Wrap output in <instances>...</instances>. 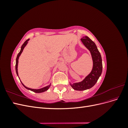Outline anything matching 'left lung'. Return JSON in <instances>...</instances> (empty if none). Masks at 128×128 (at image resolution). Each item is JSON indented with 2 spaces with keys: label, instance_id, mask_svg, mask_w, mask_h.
Instances as JSON below:
<instances>
[{
  "label": "left lung",
  "instance_id": "8db88e82",
  "mask_svg": "<svg viewBox=\"0 0 128 128\" xmlns=\"http://www.w3.org/2000/svg\"><path fill=\"white\" fill-rule=\"evenodd\" d=\"M81 42L89 51L93 61V67L91 72L85 78L80 82L70 83L74 90L83 91L91 88L97 82L102 70V64L101 54L99 52L94 42L88 36H84L80 39Z\"/></svg>",
  "mask_w": 128,
  "mask_h": 128
}]
</instances>
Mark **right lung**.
<instances>
[{"mask_svg":"<svg viewBox=\"0 0 128 128\" xmlns=\"http://www.w3.org/2000/svg\"><path fill=\"white\" fill-rule=\"evenodd\" d=\"M30 40V39H28L27 40L24 44H23V45H22L21 48V50L20 52H19L18 53V54L17 56V57H16V65H15V70H16V74L18 75V59H19V57H20V56H21V53H22L23 51H24V48L26 46V45H27V44L28 43V41ZM19 78V77H18ZM19 79H20V78H19ZM21 81V80H20ZM21 82L22 83V84L23 85V86H24L26 88L28 89V90H30L32 91H33L35 93H42V92H44L46 91H47L48 89L50 88V87L51 86V83H50V84H49L48 86H45L44 88H39V89H34V88H28L26 86L24 85L22 83V82L21 81Z\"/></svg>","mask_w":128,"mask_h":128,"instance_id":"1","label":"right lung"}]
</instances>
